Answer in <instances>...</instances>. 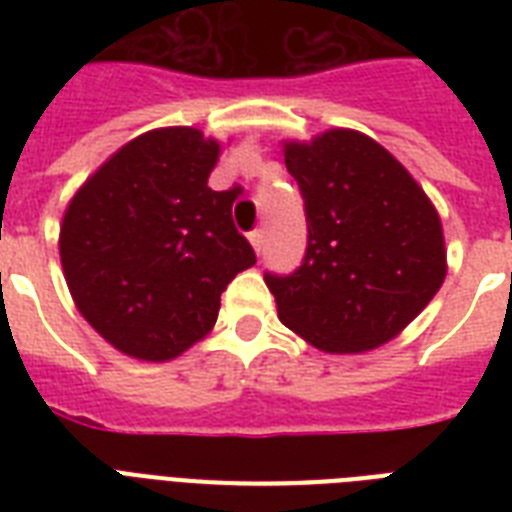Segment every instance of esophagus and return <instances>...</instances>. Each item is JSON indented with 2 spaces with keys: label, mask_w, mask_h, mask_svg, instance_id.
Instances as JSON below:
<instances>
[{
  "label": "esophagus",
  "mask_w": 512,
  "mask_h": 512,
  "mask_svg": "<svg viewBox=\"0 0 512 512\" xmlns=\"http://www.w3.org/2000/svg\"><path fill=\"white\" fill-rule=\"evenodd\" d=\"M249 241H252V247H255L257 255H260V252H263V247H265V233L257 228V231L249 233Z\"/></svg>",
  "instance_id": "34e87169"
}]
</instances>
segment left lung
Instances as JSON below:
<instances>
[{"label":"left lung","instance_id":"left-lung-1","mask_svg":"<svg viewBox=\"0 0 512 512\" xmlns=\"http://www.w3.org/2000/svg\"><path fill=\"white\" fill-rule=\"evenodd\" d=\"M308 247L289 276L265 273L284 327L327 353H364L412 324L446 276L436 207L380 143L329 130L287 143Z\"/></svg>","mask_w":512,"mask_h":512}]
</instances>
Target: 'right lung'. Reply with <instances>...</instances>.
<instances>
[{
	"label": "right lung",
	"instance_id": "1",
	"mask_svg": "<svg viewBox=\"0 0 512 512\" xmlns=\"http://www.w3.org/2000/svg\"><path fill=\"white\" fill-rule=\"evenodd\" d=\"M220 143L193 127L151 130L76 191L60 263L76 308L116 350L170 361L215 327L220 295L255 265L233 191H212Z\"/></svg>",
	"mask_w": 512,
	"mask_h": 512
}]
</instances>
